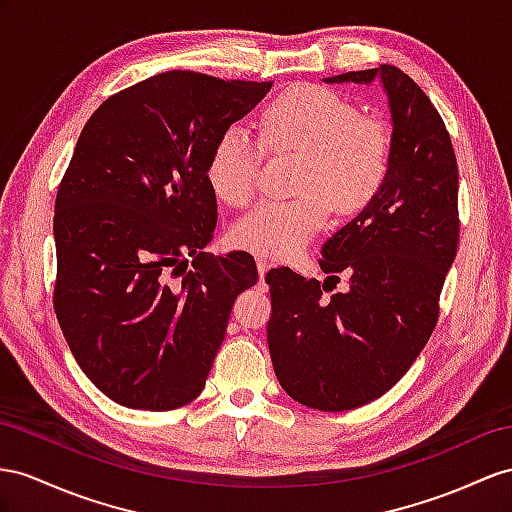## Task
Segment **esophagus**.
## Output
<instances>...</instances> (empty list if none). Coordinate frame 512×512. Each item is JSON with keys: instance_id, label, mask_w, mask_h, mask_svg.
I'll return each mask as SVG.
<instances>
[{"instance_id": "esophagus-1", "label": "esophagus", "mask_w": 512, "mask_h": 512, "mask_svg": "<svg viewBox=\"0 0 512 512\" xmlns=\"http://www.w3.org/2000/svg\"><path fill=\"white\" fill-rule=\"evenodd\" d=\"M270 266H272V264H270V261H268L266 257H257V270H259V277H261V279L266 277V272L270 270Z\"/></svg>"}]
</instances>
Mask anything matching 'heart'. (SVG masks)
I'll return each mask as SVG.
<instances>
[{
	"mask_svg": "<svg viewBox=\"0 0 512 512\" xmlns=\"http://www.w3.org/2000/svg\"><path fill=\"white\" fill-rule=\"evenodd\" d=\"M261 138L274 151L303 153L298 199L266 201L233 227L235 246L290 259L324 229L331 212L355 216L383 190L393 142L385 123L320 86L287 88L261 112ZM264 166V144L242 125L220 131L207 181L227 205L251 203Z\"/></svg>",
	"mask_w": 512,
	"mask_h": 512,
	"instance_id": "1",
	"label": "heart"
}]
</instances>
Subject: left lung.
<instances>
[{"label":"left lung","instance_id":"8db88e82","mask_svg":"<svg viewBox=\"0 0 512 512\" xmlns=\"http://www.w3.org/2000/svg\"><path fill=\"white\" fill-rule=\"evenodd\" d=\"M381 77L393 121L383 190L322 246L333 292L290 268L266 274L268 348L285 393L318 411H350L381 398L435 331L441 287L458 246V166L448 129L426 93L391 64L326 82Z\"/></svg>","mask_w":512,"mask_h":512}]
</instances>
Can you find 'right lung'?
<instances>
[{"label":"right lung","instance_id":"1","mask_svg":"<svg viewBox=\"0 0 512 512\" xmlns=\"http://www.w3.org/2000/svg\"><path fill=\"white\" fill-rule=\"evenodd\" d=\"M270 86L157 73L103 101L75 144L56 196L54 309L82 372L129 409L199 396L233 300L257 283L248 253H203L218 220L207 160Z\"/></svg>","mask_w":512,"mask_h":512}]
</instances>
